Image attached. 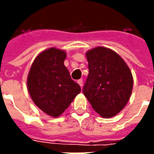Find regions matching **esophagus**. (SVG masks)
<instances>
[{
	"instance_id": "34e87169",
	"label": "esophagus",
	"mask_w": 154,
	"mask_h": 154,
	"mask_svg": "<svg viewBox=\"0 0 154 154\" xmlns=\"http://www.w3.org/2000/svg\"><path fill=\"white\" fill-rule=\"evenodd\" d=\"M77 82H78V84L80 86V87H82V86H83V80H82V79H80V80H78Z\"/></svg>"
}]
</instances>
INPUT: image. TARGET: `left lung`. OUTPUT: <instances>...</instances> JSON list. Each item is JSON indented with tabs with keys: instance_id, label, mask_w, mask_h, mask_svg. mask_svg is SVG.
<instances>
[{
	"instance_id": "obj_1",
	"label": "left lung",
	"mask_w": 154,
	"mask_h": 154,
	"mask_svg": "<svg viewBox=\"0 0 154 154\" xmlns=\"http://www.w3.org/2000/svg\"><path fill=\"white\" fill-rule=\"evenodd\" d=\"M89 74L83 93L93 109L104 118L119 113L127 104L133 77L127 64L115 51L97 47L86 52Z\"/></svg>"
}]
</instances>
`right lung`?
<instances>
[{
	"label": "right lung",
	"instance_id": "1",
	"mask_svg": "<svg viewBox=\"0 0 154 154\" xmlns=\"http://www.w3.org/2000/svg\"><path fill=\"white\" fill-rule=\"evenodd\" d=\"M66 52L56 48L36 57L27 78L28 91L35 104L46 114L57 117L80 92L64 66Z\"/></svg>",
	"mask_w": 154,
	"mask_h": 154
}]
</instances>
